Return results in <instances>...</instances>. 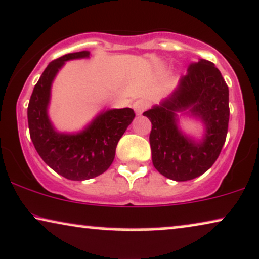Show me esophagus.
<instances>
[{
    "instance_id": "1",
    "label": "esophagus",
    "mask_w": 259,
    "mask_h": 259,
    "mask_svg": "<svg viewBox=\"0 0 259 259\" xmlns=\"http://www.w3.org/2000/svg\"><path fill=\"white\" fill-rule=\"evenodd\" d=\"M146 107H147V104H146V101H143V100H136L133 104V108L136 114H141L142 112L146 110Z\"/></svg>"
}]
</instances>
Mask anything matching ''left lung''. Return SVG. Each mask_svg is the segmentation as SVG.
Masks as SVG:
<instances>
[{"mask_svg":"<svg viewBox=\"0 0 259 259\" xmlns=\"http://www.w3.org/2000/svg\"><path fill=\"white\" fill-rule=\"evenodd\" d=\"M188 110L205 125L195 142L178 126L177 112ZM151 120L152 161L161 175L188 181L202 175L217 160L226 142L229 123V90L212 62L200 59L189 65L179 85L159 105L143 112Z\"/></svg>","mask_w":259,"mask_h":259,"instance_id":"left-lung-1","label":"left lung"}]
</instances>
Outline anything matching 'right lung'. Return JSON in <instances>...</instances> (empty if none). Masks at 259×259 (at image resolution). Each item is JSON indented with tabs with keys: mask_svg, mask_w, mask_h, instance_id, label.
Returning <instances> with one entry per match:
<instances>
[{
	"mask_svg": "<svg viewBox=\"0 0 259 259\" xmlns=\"http://www.w3.org/2000/svg\"><path fill=\"white\" fill-rule=\"evenodd\" d=\"M89 55L87 51L70 53L49 62L33 88L27 107L30 136L37 153L55 172L72 181L104 174L114 159L118 141L135 118L132 108H116L101 112L80 133L65 134L54 129L48 117L53 80L65 61Z\"/></svg>",
	"mask_w": 259,
	"mask_h": 259,
	"instance_id": "1",
	"label": "right lung"
}]
</instances>
